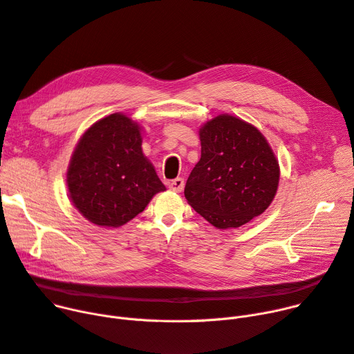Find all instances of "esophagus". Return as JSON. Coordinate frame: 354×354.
<instances>
[{
  "label": "esophagus",
  "mask_w": 354,
  "mask_h": 354,
  "mask_svg": "<svg viewBox=\"0 0 354 354\" xmlns=\"http://www.w3.org/2000/svg\"><path fill=\"white\" fill-rule=\"evenodd\" d=\"M168 186H169V189L174 191V192H182L183 191V186H185V182H183L182 178H176V179L171 180L168 183Z\"/></svg>",
  "instance_id": "34e87169"
}]
</instances>
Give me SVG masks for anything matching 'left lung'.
Wrapping results in <instances>:
<instances>
[{
	"label": "left lung",
	"instance_id": "left-lung-1",
	"mask_svg": "<svg viewBox=\"0 0 354 354\" xmlns=\"http://www.w3.org/2000/svg\"><path fill=\"white\" fill-rule=\"evenodd\" d=\"M201 159L185 198L218 229L239 227L262 215L279 186V162L262 132L238 116L218 115L199 129Z\"/></svg>",
	"mask_w": 354,
	"mask_h": 354
}]
</instances>
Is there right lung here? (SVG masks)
I'll return each mask as SVG.
<instances>
[{
    "label": "right lung",
    "mask_w": 354,
    "mask_h": 354,
    "mask_svg": "<svg viewBox=\"0 0 354 354\" xmlns=\"http://www.w3.org/2000/svg\"><path fill=\"white\" fill-rule=\"evenodd\" d=\"M69 198L91 223L120 227L167 191L142 152L138 122L121 112L91 125L71 156Z\"/></svg>",
    "instance_id": "right-lung-1"
}]
</instances>
